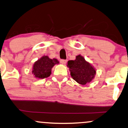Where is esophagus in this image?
Listing matches in <instances>:
<instances>
[{
  "instance_id": "esophagus-1",
  "label": "esophagus",
  "mask_w": 128,
  "mask_h": 128,
  "mask_svg": "<svg viewBox=\"0 0 128 128\" xmlns=\"http://www.w3.org/2000/svg\"><path fill=\"white\" fill-rule=\"evenodd\" d=\"M67 62V60H60V62L62 64H66Z\"/></svg>"
}]
</instances>
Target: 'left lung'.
Returning <instances> with one entry per match:
<instances>
[{"label":"left lung","mask_w":128,"mask_h":128,"mask_svg":"<svg viewBox=\"0 0 128 128\" xmlns=\"http://www.w3.org/2000/svg\"><path fill=\"white\" fill-rule=\"evenodd\" d=\"M71 76L78 84H86L94 78L96 71L80 55L76 56L75 60H70L67 62Z\"/></svg>","instance_id":"1"}]
</instances>
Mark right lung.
Listing matches in <instances>:
<instances>
[{
    "mask_svg": "<svg viewBox=\"0 0 128 128\" xmlns=\"http://www.w3.org/2000/svg\"><path fill=\"white\" fill-rule=\"evenodd\" d=\"M59 64L57 60L50 59L48 56H44L34 62L32 73L38 79H44L51 74L52 68L55 64Z\"/></svg>",
    "mask_w": 128,
    "mask_h": 128,
    "instance_id": "add662e5",
    "label": "right lung"
}]
</instances>
